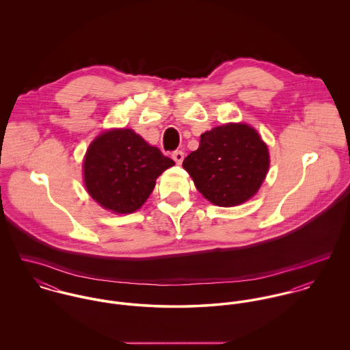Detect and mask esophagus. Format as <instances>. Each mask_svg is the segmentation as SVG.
Wrapping results in <instances>:
<instances>
[{"mask_svg":"<svg viewBox=\"0 0 350 350\" xmlns=\"http://www.w3.org/2000/svg\"><path fill=\"white\" fill-rule=\"evenodd\" d=\"M172 159L175 160L176 164H182V161H183V159H185V152H183V150H175V152L172 153Z\"/></svg>","mask_w":350,"mask_h":350,"instance_id":"1","label":"esophagus"}]
</instances>
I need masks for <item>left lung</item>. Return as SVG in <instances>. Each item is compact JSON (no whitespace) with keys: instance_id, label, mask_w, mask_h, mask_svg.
Returning <instances> with one entry per match:
<instances>
[{"instance_id":"1","label":"left lung","mask_w":350,"mask_h":350,"mask_svg":"<svg viewBox=\"0 0 350 350\" xmlns=\"http://www.w3.org/2000/svg\"><path fill=\"white\" fill-rule=\"evenodd\" d=\"M269 153L247 124H225L200 135V148L183 160L200 194L222 207L252 198L265 179Z\"/></svg>"}]
</instances>
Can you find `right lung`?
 Listing matches in <instances>:
<instances>
[{"mask_svg": "<svg viewBox=\"0 0 350 350\" xmlns=\"http://www.w3.org/2000/svg\"><path fill=\"white\" fill-rule=\"evenodd\" d=\"M174 164L132 129H111L86 152L85 186L103 208L129 214L144 204L159 175Z\"/></svg>", "mask_w": 350, "mask_h": 350, "instance_id": "right-lung-1", "label": "right lung"}]
</instances>
